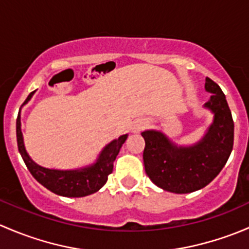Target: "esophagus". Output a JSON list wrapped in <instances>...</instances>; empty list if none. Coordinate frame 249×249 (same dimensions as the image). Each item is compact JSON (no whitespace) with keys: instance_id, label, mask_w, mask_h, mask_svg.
<instances>
[{"instance_id":"obj_1","label":"esophagus","mask_w":249,"mask_h":249,"mask_svg":"<svg viewBox=\"0 0 249 249\" xmlns=\"http://www.w3.org/2000/svg\"><path fill=\"white\" fill-rule=\"evenodd\" d=\"M146 125H147V121H146V120H137V121L134 122V124H133V132H140V130H142Z\"/></svg>"}]
</instances>
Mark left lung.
<instances>
[{"instance_id":"left-lung-1","label":"left lung","mask_w":249,"mask_h":249,"mask_svg":"<svg viewBox=\"0 0 249 249\" xmlns=\"http://www.w3.org/2000/svg\"><path fill=\"white\" fill-rule=\"evenodd\" d=\"M212 96L205 107L214 121L204 139L192 147H176L160 132L146 130L143 164L150 180L164 191L184 194L204 188L220 173L234 145V121L220 87L206 78Z\"/></svg>"}]
</instances>
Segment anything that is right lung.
<instances>
[{"instance_id":"add662e5","label":"right lung","mask_w":249,"mask_h":249,"mask_svg":"<svg viewBox=\"0 0 249 249\" xmlns=\"http://www.w3.org/2000/svg\"><path fill=\"white\" fill-rule=\"evenodd\" d=\"M33 93H35V91L31 92L24 104L30 101ZM20 124H20L19 115L17 119L18 148H19L20 155H21L30 173L32 174L36 180L40 184H43L45 188H48L49 191L58 194V196H68V198H80V196H89L92 193H96L106 184L107 176L112 173L114 160H116V156L119 155L121 146L124 145L128 137L127 134H124L120 137L119 139L110 142L102 151L98 160L93 165L80 169V170H51V169L39 166L29 157L24 147Z\"/></svg>"}]
</instances>
